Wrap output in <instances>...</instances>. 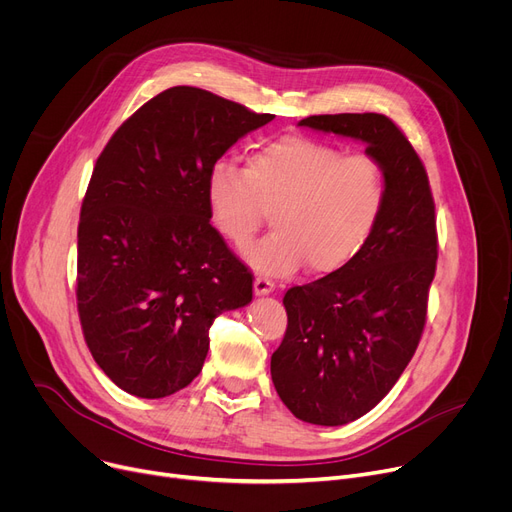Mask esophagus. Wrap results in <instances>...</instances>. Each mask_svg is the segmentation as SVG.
<instances>
[{
	"mask_svg": "<svg viewBox=\"0 0 512 512\" xmlns=\"http://www.w3.org/2000/svg\"><path fill=\"white\" fill-rule=\"evenodd\" d=\"M274 288H276V284L270 278H265V276L255 278V294H270Z\"/></svg>",
	"mask_w": 512,
	"mask_h": 512,
	"instance_id": "obj_1",
	"label": "esophagus"
}]
</instances>
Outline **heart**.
<instances>
[{
  "mask_svg": "<svg viewBox=\"0 0 512 512\" xmlns=\"http://www.w3.org/2000/svg\"><path fill=\"white\" fill-rule=\"evenodd\" d=\"M205 193L213 228L238 249L272 213L276 230L245 253L253 270L284 276L309 263L313 274H332L365 249L386 207L388 176L378 157L286 134L257 147L245 170L218 161Z\"/></svg>",
  "mask_w": 512,
  "mask_h": 512,
  "instance_id": "b5f03b06",
  "label": "heart"
}]
</instances>
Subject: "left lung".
Listing matches in <instances>:
<instances>
[{
	"instance_id": "1",
	"label": "left lung",
	"mask_w": 512,
	"mask_h": 512,
	"mask_svg": "<svg viewBox=\"0 0 512 512\" xmlns=\"http://www.w3.org/2000/svg\"><path fill=\"white\" fill-rule=\"evenodd\" d=\"M365 143L388 176V199L365 249L342 270L284 294L288 315L272 382L290 413L344 425L369 413L413 359L436 276V205L421 157L384 114L299 122Z\"/></svg>"
}]
</instances>
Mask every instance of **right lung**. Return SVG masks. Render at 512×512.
<instances>
[{
    "label": "right lung",
    "mask_w": 512,
    "mask_h": 512,
    "mask_svg": "<svg viewBox=\"0 0 512 512\" xmlns=\"http://www.w3.org/2000/svg\"><path fill=\"white\" fill-rule=\"evenodd\" d=\"M272 114L197 87L139 107L97 157L80 207L76 305L118 388L164 398L191 384L209 328L253 299V276L209 224L207 176Z\"/></svg>",
    "instance_id": "obj_1"
}]
</instances>
